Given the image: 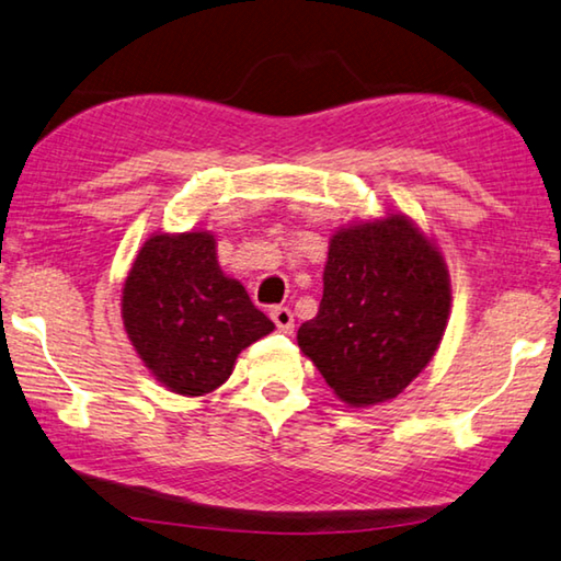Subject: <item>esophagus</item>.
Here are the masks:
<instances>
[{
	"instance_id": "1",
	"label": "esophagus",
	"mask_w": 561,
	"mask_h": 561,
	"mask_svg": "<svg viewBox=\"0 0 561 561\" xmlns=\"http://www.w3.org/2000/svg\"><path fill=\"white\" fill-rule=\"evenodd\" d=\"M271 318H273L275 328L283 330V333H290V330L296 328V320H293L290 308H286V306H275V308L271 310Z\"/></svg>"
}]
</instances>
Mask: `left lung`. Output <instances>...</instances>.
I'll return each instance as SVG.
<instances>
[{"label":"left lung","mask_w":561,"mask_h":561,"mask_svg":"<svg viewBox=\"0 0 561 561\" xmlns=\"http://www.w3.org/2000/svg\"><path fill=\"white\" fill-rule=\"evenodd\" d=\"M449 275L408 216L390 214L330 238L318 316L298 345L347 405L398 398L443 341Z\"/></svg>","instance_id":"obj_1"}]
</instances>
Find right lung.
<instances>
[{
  "instance_id": "obj_1",
  "label": "right lung",
  "mask_w": 561,
  "mask_h": 561,
  "mask_svg": "<svg viewBox=\"0 0 561 561\" xmlns=\"http://www.w3.org/2000/svg\"><path fill=\"white\" fill-rule=\"evenodd\" d=\"M122 316L156 380L188 398L224 385L238 353L275 328L226 278L206 231L151 236L126 275Z\"/></svg>"
}]
</instances>
